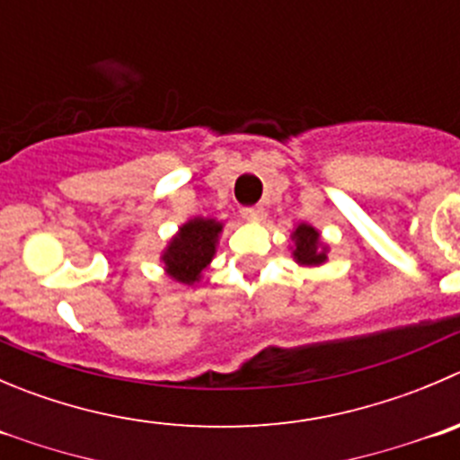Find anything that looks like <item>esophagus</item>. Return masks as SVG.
I'll use <instances>...</instances> for the list:
<instances>
[{
    "mask_svg": "<svg viewBox=\"0 0 460 460\" xmlns=\"http://www.w3.org/2000/svg\"><path fill=\"white\" fill-rule=\"evenodd\" d=\"M242 214H243V218H248V221H261V217H264V209H261L260 205H255V208H243Z\"/></svg>",
    "mask_w": 460,
    "mask_h": 460,
    "instance_id": "obj_1",
    "label": "esophagus"
}]
</instances>
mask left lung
I'll list each match as a JSON object with an SVG mask.
<instances>
[{
    "instance_id": "left-lung-1",
    "label": "left lung",
    "mask_w": 460,
    "mask_h": 460,
    "mask_svg": "<svg viewBox=\"0 0 460 460\" xmlns=\"http://www.w3.org/2000/svg\"><path fill=\"white\" fill-rule=\"evenodd\" d=\"M291 257L298 266H305V269H318L327 261V252H330V246L321 239V233L318 227H314L312 223H298L293 227L291 233Z\"/></svg>"
}]
</instances>
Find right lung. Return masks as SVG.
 I'll use <instances>...</instances> for the list:
<instances>
[{"label":"right lung","instance_id":"obj_1","mask_svg":"<svg viewBox=\"0 0 460 460\" xmlns=\"http://www.w3.org/2000/svg\"><path fill=\"white\" fill-rule=\"evenodd\" d=\"M223 221L212 217H194L178 227V233L160 252L164 275L172 282L194 287L203 279V270L217 255Z\"/></svg>","mask_w":460,"mask_h":460}]
</instances>
